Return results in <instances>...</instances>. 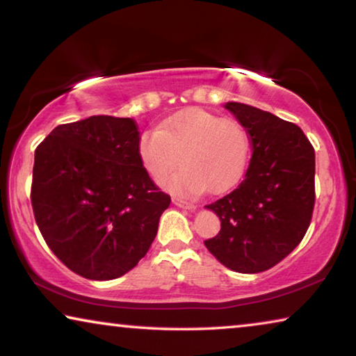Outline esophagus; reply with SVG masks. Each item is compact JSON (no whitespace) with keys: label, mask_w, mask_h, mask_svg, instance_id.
<instances>
[{"label":"esophagus","mask_w":356,"mask_h":356,"mask_svg":"<svg viewBox=\"0 0 356 356\" xmlns=\"http://www.w3.org/2000/svg\"><path fill=\"white\" fill-rule=\"evenodd\" d=\"M172 202H174V206L182 207V209H188V210H195V209H196L195 204L180 200V197H172Z\"/></svg>","instance_id":"1"}]
</instances>
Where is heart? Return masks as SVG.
<instances>
[{"mask_svg":"<svg viewBox=\"0 0 356 356\" xmlns=\"http://www.w3.org/2000/svg\"><path fill=\"white\" fill-rule=\"evenodd\" d=\"M250 140L236 120L220 119L201 108H188L159 124L138 143V156L150 176L160 179L184 160V166L161 180L174 193H222L242 179Z\"/></svg>","mask_w":356,"mask_h":356,"instance_id":"b5f03b06","label":"heart"}]
</instances>
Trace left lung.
<instances>
[{"mask_svg": "<svg viewBox=\"0 0 356 356\" xmlns=\"http://www.w3.org/2000/svg\"><path fill=\"white\" fill-rule=\"evenodd\" d=\"M250 136L252 156L236 190L206 206L218 215L207 250L238 273L275 267L303 240L316 202V155L303 131L259 108L225 105Z\"/></svg>", "mask_w": 356, "mask_h": 356, "instance_id": "left-lung-1", "label": "left lung"}]
</instances>
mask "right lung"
<instances>
[{"instance_id": "add662e5", "label": "right lung", "mask_w": 356, "mask_h": 356, "mask_svg": "<svg viewBox=\"0 0 356 356\" xmlns=\"http://www.w3.org/2000/svg\"><path fill=\"white\" fill-rule=\"evenodd\" d=\"M138 143L134 119L91 116L58 125L35 149V222L48 248L83 278L108 281L134 268L170 207Z\"/></svg>"}]
</instances>
